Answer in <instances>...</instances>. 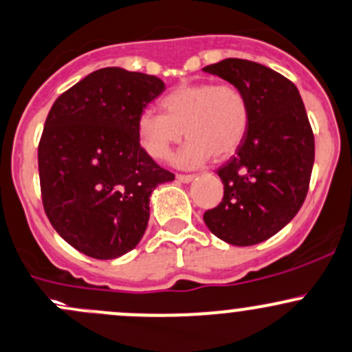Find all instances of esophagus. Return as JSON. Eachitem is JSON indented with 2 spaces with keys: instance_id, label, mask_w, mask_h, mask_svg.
Returning a JSON list of instances; mask_svg holds the SVG:
<instances>
[{
  "instance_id": "obj_1",
  "label": "esophagus",
  "mask_w": 352,
  "mask_h": 352,
  "mask_svg": "<svg viewBox=\"0 0 352 352\" xmlns=\"http://www.w3.org/2000/svg\"><path fill=\"white\" fill-rule=\"evenodd\" d=\"M195 177H197L195 175H177L176 179L181 181V183H191V181H193Z\"/></svg>"
}]
</instances>
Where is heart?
<instances>
[{
	"label": "heart",
	"mask_w": 352,
	"mask_h": 352,
	"mask_svg": "<svg viewBox=\"0 0 352 352\" xmlns=\"http://www.w3.org/2000/svg\"><path fill=\"white\" fill-rule=\"evenodd\" d=\"M162 114L147 109L138 116L137 133L144 151L166 161L184 137L175 164L200 168L214 155L228 159L239 148L250 128V102L234 85L183 83L161 100Z\"/></svg>",
	"instance_id": "1"
}]
</instances>
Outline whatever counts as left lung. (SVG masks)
Listing matches in <instances>:
<instances>
[{
	"mask_svg": "<svg viewBox=\"0 0 352 352\" xmlns=\"http://www.w3.org/2000/svg\"><path fill=\"white\" fill-rule=\"evenodd\" d=\"M204 72L238 87L250 102L248 133L217 171L224 198L204 221L229 245H258L293 221L308 193L315 138L305 104L286 76L248 59H222Z\"/></svg>",
	"mask_w": 352,
	"mask_h": 352,
	"instance_id": "left-lung-1",
	"label": "left lung"
}]
</instances>
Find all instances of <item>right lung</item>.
I'll return each instance as SVG.
<instances>
[{
	"label": "right lung",
	"mask_w": 352,
	"mask_h": 352,
	"mask_svg": "<svg viewBox=\"0 0 352 352\" xmlns=\"http://www.w3.org/2000/svg\"><path fill=\"white\" fill-rule=\"evenodd\" d=\"M166 90L157 76L111 66L58 97L39 144L47 219L68 245L113 260L144 238L151 195L175 179L140 147L137 120Z\"/></svg>",
	"instance_id": "add662e5"
}]
</instances>
